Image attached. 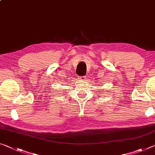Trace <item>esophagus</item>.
<instances>
[{
    "instance_id": "esophagus-1",
    "label": "esophagus",
    "mask_w": 155,
    "mask_h": 155,
    "mask_svg": "<svg viewBox=\"0 0 155 155\" xmlns=\"http://www.w3.org/2000/svg\"><path fill=\"white\" fill-rule=\"evenodd\" d=\"M78 79H79L81 81H86V77H85V76H82V77H78Z\"/></svg>"
}]
</instances>
